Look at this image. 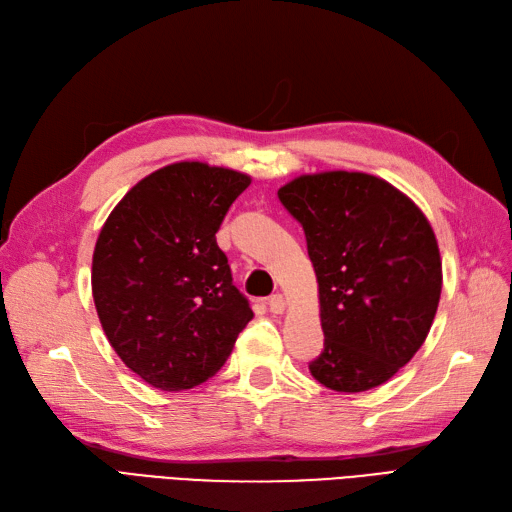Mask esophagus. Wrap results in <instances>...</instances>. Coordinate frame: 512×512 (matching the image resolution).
I'll list each match as a JSON object with an SVG mask.
<instances>
[{"label":"esophagus","instance_id":"obj_1","mask_svg":"<svg viewBox=\"0 0 512 512\" xmlns=\"http://www.w3.org/2000/svg\"><path fill=\"white\" fill-rule=\"evenodd\" d=\"M286 297H284V294H280V292H277V294H273V297L269 299V309H271V314H284L286 312Z\"/></svg>","mask_w":512,"mask_h":512}]
</instances>
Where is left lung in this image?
<instances>
[{"mask_svg": "<svg viewBox=\"0 0 512 512\" xmlns=\"http://www.w3.org/2000/svg\"><path fill=\"white\" fill-rule=\"evenodd\" d=\"M303 224L318 280L324 350L312 376L337 393L391 380L429 335L442 292V258L425 213L367 173L324 170L282 185Z\"/></svg>", "mask_w": 512, "mask_h": 512, "instance_id": "left-lung-1", "label": "left lung"}]
</instances>
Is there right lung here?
Here are the masks:
<instances>
[{
    "label": "right lung",
    "mask_w": 512,
    "mask_h": 512,
    "mask_svg": "<svg viewBox=\"0 0 512 512\" xmlns=\"http://www.w3.org/2000/svg\"><path fill=\"white\" fill-rule=\"evenodd\" d=\"M250 183L224 166L168 164L138 181L100 230L91 260L96 312L119 359L153 389L207 382L254 318L215 241Z\"/></svg>",
    "instance_id": "1"
}]
</instances>
